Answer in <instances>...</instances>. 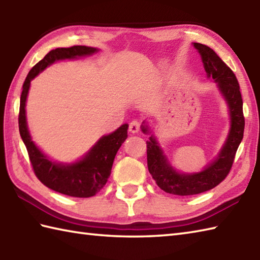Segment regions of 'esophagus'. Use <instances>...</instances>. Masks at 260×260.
<instances>
[{"instance_id":"1","label":"esophagus","mask_w":260,"mask_h":260,"mask_svg":"<svg viewBox=\"0 0 260 260\" xmlns=\"http://www.w3.org/2000/svg\"><path fill=\"white\" fill-rule=\"evenodd\" d=\"M140 127H141L140 121L139 120H133V121H131V123H129L128 131L131 132V133L136 134V133H139V132H140Z\"/></svg>"}]
</instances>
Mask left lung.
Wrapping results in <instances>:
<instances>
[{"mask_svg":"<svg viewBox=\"0 0 260 260\" xmlns=\"http://www.w3.org/2000/svg\"><path fill=\"white\" fill-rule=\"evenodd\" d=\"M202 59L208 77H211L228 104L231 127L218 157L203 171L194 174H181L171 167L162 148L152 135L146 142L148 172L163 191L175 196H193L213 189L227 178L233 167L236 152L244 137L245 117L242 98L237 77L211 48L193 43ZM142 131L148 133V127L142 125Z\"/></svg>","mask_w":260,"mask_h":260,"instance_id":"1","label":"left lung"}]
</instances>
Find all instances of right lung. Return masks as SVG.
I'll list each match as a JSON object with an SVG mask.
<instances>
[{
  "mask_svg": "<svg viewBox=\"0 0 260 260\" xmlns=\"http://www.w3.org/2000/svg\"><path fill=\"white\" fill-rule=\"evenodd\" d=\"M97 51L96 48L86 46L57 48L51 50L27 74L20 99L19 131L29 154L33 172L49 189L75 198L93 197L106 184L116 153L127 139L128 125H121L114 133L103 136L80 161L73 164H60L50 161L31 141L26 126L25 102L31 80L48 66L57 60L89 56Z\"/></svg>",
  "mask_w": 260,
  "mask_h": 260,
  "instance_id": "1",
  "label": "right lung"
}]
</instances>
